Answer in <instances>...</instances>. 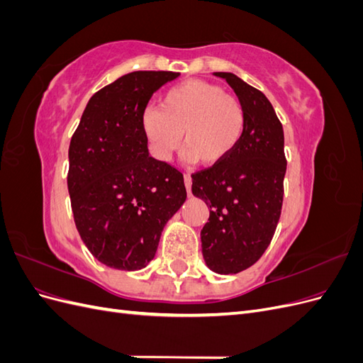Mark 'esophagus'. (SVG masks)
<instances>
[{"label": "esophagus", "mask_w": 363, "mask_h": 363, "mask_svg": "<svg viewBox=\"0 0 363 363\" xmlns=\"http://www.w3.org/2000/svg\"><path fill=\"white\" fill-rule=\"evenodd\" d=\"M184 184H186V191H188V195H192V177L189 172L184 174Z\"/></svg>", "instance_id": "esophagus-1"}]
</instances>
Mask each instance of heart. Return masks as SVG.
I'll return each mask as SVG.
<instances>
[{"mask_svg":"<svg viewBox=\"0 0 363 363\" xmlns=\"http://www.w3.org/2000/svg\"><path fill=\"white\" fill-rule=\"evenodd\" d=\"M140 125L151 155L168 160L184 136L186 157L218 167L233 155L247 130V111L238 96L206 80H186L147 108Z\"/></svg>","mask_w":363,"mask_h":363,"instance_id":"heart-1","label":"heart"}]
</instances>
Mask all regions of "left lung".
<instances>
[{"label": "left lung", "instance_id": "left-lung-1", "mask_svg": "<svg viewBox=\"0 0 363 363\" xmlns=\"http://www.w3.org/2000/svg\"><path fill=\"white\" fill-rule=\"evenodd\" d=\"M247 111L242 142L224 163L192 174V194L211 207L201 230L207 267L218 274L250 268L271 244L286 174L283 125L268 98L232 72H215Z\"/></svg>", "mask_w": 363, "mask_h": 363}]
</instances>
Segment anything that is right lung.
<instances>
[{"label":"right lung","mask_w":363,"mask_h":363,"mask_svg":"<svg viewBox=\"0 0 363 363\" xmlns=\"http://www.w3.org/2000/svg\"><path fill=\"white\" fill-rule=\"evenodd\" d=\"M180 74L135 71L95 92L69 144L68 191L77 230L107 267L135 271L156 255L163 227L186 200L183 174L150 156L140 118Z\"/></svg>","instance_id":"1"}]
</instances>
